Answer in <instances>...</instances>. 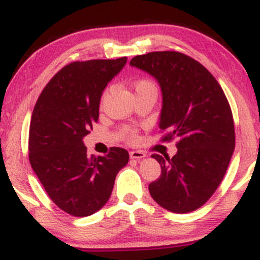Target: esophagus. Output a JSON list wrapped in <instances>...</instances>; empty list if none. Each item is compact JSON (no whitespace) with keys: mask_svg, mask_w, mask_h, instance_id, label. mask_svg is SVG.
<instances>
[{"mask_svg":"<svg viewBox=\"0 0 260 260\" xmlns=\"http://www.w3.org/2000/svg\"><path fill=\"white\" fill-rule=\"evenodd\" d=\"M129 156H131V159L140 160V159H143V157H145V154L140 150H133L129 153Z\"/></svg>","mask_w":260,"mask_h":260,"instance_id":"esophagus-1","label":"esophagus"}]
</instances>
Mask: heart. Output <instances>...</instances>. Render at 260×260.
Here are the masks:
<instances>
[{
    "mask_svg": "<svg viewBox=\"0 0 260 260\" xmlns=\"http://www.w3.org/2000/svg\"><path fill=\"white\" fill-rule=\"evenodd\" d=\"M134 86H136V91H139V90H142V89L148 88V86H153V84H151V82H149V80L142 79V80H138V82L136 83V85H134ZM106 94H107V92H105V94H104L103 100H105ZM124 133L127 134V137H128V138H129L131 140H133L134 138H136V134H134L133 131L126 129V131H124Z\"/></svg>",
    "mask_w": 260,
    "mask_h": 260,
    "instance_id": "obj_1",
    "label": "heart"
}]
</instances>
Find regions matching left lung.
Segmentation results:
<instances>
[{"label": "left lung", "mask_w": 260, "mask_h": 260, "mask_svg": "<svg viewBox=\"0 0 260 260\" xmlns=\"http://www.w3.org/2000/svg\"><path fill=\"white\" fill-rule=\"evenodd\" d=\"M156 79L162 95L160 129L178 139L177 153L151 155L161 175L149 184L160 207L184 214L201 208L221 183L235 150L231 107L221 86L204 66L176 51H156L131 59Z\"/></svg>", "instance_id": "1"}]
</instances>
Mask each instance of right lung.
Masks as SVG:
<instances>
[{"instance_id": "1", "label": "right lung", "mask_w": 260, "mask_h": 260, "mask_svg": "<svg viewBox=\"0 0 260 260\" xmlns=\"http://www.w3.org/2000/svg\"><path fill=\"white\" fill-rule=\"evenodd\" d=\"M127 57L64 66L35 104L29 131V160L51 201L73 216H89L109 201L116 176L127 165L126 149L89 156L83 138L99 118L103 91Z\"/></svg>"}]
</instances>
